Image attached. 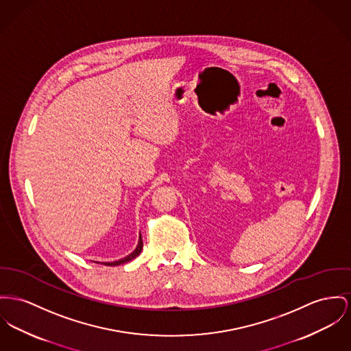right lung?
Masks as SVG:
<instances>
[{
	"label": "right lung",
	"mask_w": 351,
	"mask_h": 351,
	"mask_svg": "<svg viewBox=\"0 0 351 351\" xmlns=\"http://www.w3.org/2000/svg\"><path fill=\"white\" fill-rule=\"evenodd\" d=\"M142 247H143V243H142V237H141L140 234V241H138V245H137L136 250H134L132 254H129L128 257L122 258V259L114 261V262H102V263H104V265H108V266H118V265L126 263V262H129V261H132V259H134V258L138 257V256H140L141 252H142Z\"/></svg>",
	"instance_id": "right-lung-1"
}]
</instances>
